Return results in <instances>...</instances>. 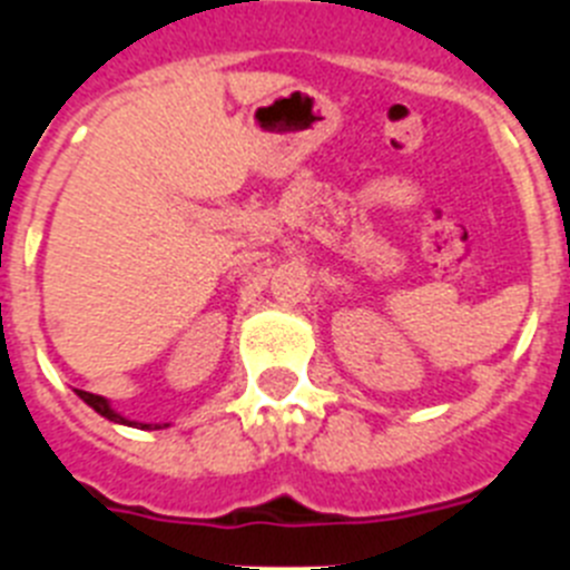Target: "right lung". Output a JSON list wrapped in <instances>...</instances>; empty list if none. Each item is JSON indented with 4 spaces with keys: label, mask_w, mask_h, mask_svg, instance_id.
I'll return each instance as SVG.
<instances>
[{
    "label": "right lung",
    "mask_w": 570,
    "mask_h": 570,
    "mask_svg": "<svg viewBox=\"0 0 570 570\" xmlns=\"http://www.w3.org/2000/svg\"><path fill=\"white\" fill-rule=\"evenodd\" d=\"M79 400L85 402V405H90L94 411H97L99 416H105V420L116 422V425H128V428H139V431H159V428H168V422H136V420H128L125 414H119L114 405H110V400H105V396L99 394H88V391H77Z\"/></svg>",
    "instance_id": "1"
}]
</instances>
